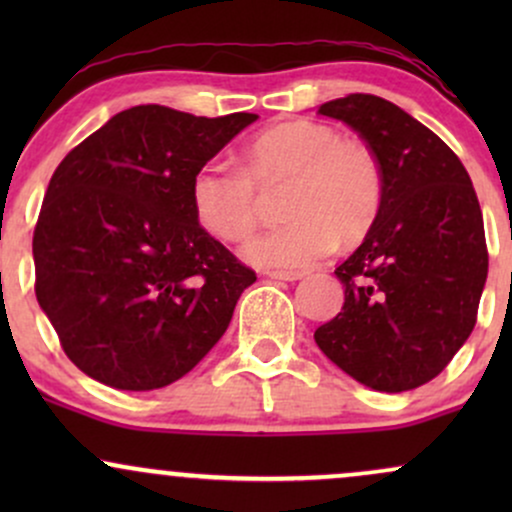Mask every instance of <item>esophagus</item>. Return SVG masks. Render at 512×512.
I'll list each match as a JSON object with an SVG mask.
<instances>
[{"label":"esophagus","instance_id":"34e87169","mask_svg":"<svg viewBox=\"0 0 512 512\" xmlns=\"http://www.w3.org/2000/svg\"><path fill=\"white\" fill-rule=\"evenodd\" d=\"M267 276L274 281H298L303 274L301 272H267Z\"/></svg>","mask_w":512,"mask_h":512}]
</instances>
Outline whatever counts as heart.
I'll use <instances>...</instances> for the list:
<instances>
[{
  "instance_id": "b5f03b06",
  "label": "heart",
  "mask_w": 512,
  "mask_h": 512,
  "mask_svg": "<svg viewBox=\"0 0 512 512\" xmlns=\"http://www.w3.org/2000/svg\"><path fill=\"white\" fill-rule=\"evenodd\" d=\"M286 221L243 248L267 269H303L337 245L368 233L383 202V170L366 144L330 125L293 120L264 129L243 151V168L207 163L192 175L190 204L199 226L223 243L250 236L260 219L257 190L284 182Z\"/></svg>"
}]
</instances>
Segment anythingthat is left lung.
I'll list each match as a JSON object with an SVG mask.
<instances>
[{
	"label": "left lung",
	"mask_w": 512,
	"mask_h": 512,
	"mask_svg": "<svg viewBox=\"0 0 512 512\" xmlns=\"http://www.w3.org/2000/svg\"><path fill=\"white\" fill-rule=\"evenodd\" d=\"M378 158L383 202L334 269L342 313L315 330L334 366L378 392H407L452 361L477 322L489 274L484 219L462 161L438 134L370 93L322 103Z\"/></svg>",
	"instance_id": "8db88e82"
}]
</instances>
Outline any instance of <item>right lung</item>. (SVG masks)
<instances>
[{
  "label": "right lung",
  "mask_w": 512,
  "mask_h": 512,
  "mask_svg": "<svg viewBox=\"0 0 512 512\" xmlns=\"http://www.w3.org/2000/svg\"><path fill=\"white\" fill-rule=\"evenodd\" d=\"M255 120L134 105L57 166L33 233L35 298L88 378L158 390L223 337L257 276L199 226L190 180Z\"/></svg>",
  "instance_id": "right-lung-1"
}]
</instances>
